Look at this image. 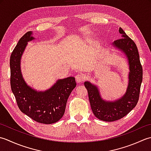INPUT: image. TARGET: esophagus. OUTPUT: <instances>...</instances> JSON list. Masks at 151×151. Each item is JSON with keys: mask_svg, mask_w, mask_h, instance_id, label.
<instances>
[{"mask_svg": "<svg viewBox=\"0 0 151 151\" xmlns=\"http://www.w3.org/2000/svg\"><path fill=\"white\" fill-rule=\"evenodd\" d=\"M85 79V76L83 74H78L76 76V80L77 83H81L84 81Z\"/></svg>", "mask_w": 151, "mask_h": 151, "instance_id": "obj_1", "label": "esophagus"}]
</instances>
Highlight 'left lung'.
<instances>
[{"mask_svg":"<svg viewBox=\"0 0 151 151\" xmlns=\"http://www.w3.org/2000/svg\"><path fill=\"white\" fill-rule=\"evenodd\" d=\"M121 38L112 43L113 46L124 53L129 64L128 85L124 96L113 101L102 99L100 91L95 85L85 81L91 109L96 117L101 121L113 122L121 119L133 109L139 100L140 88L143 79L141 66L137 47L121 28H119Z\"/></svg>","mask_w":151,"mask_h":151,"instance_id":"1","label":"left lung"}]
</instances>
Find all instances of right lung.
<instances>
[{"label": "right lung", "instance_id": "obj_1", "mask_svg": "<svg viewBox=\"0 0 151 151\" xmlns=\"http://www.w3.org/2000/svg\"><path fill=\"white\" fill-rule=\"evenodd\" d=\"M35 39L29 31L21 37L10 56V84L18 107L40 123L53 124L63 117L70 94L76 87L75 78L58 79L45 91H37L26 83L21 72V58L28 42Z\"/></svg>", "mask_w": 151, "mask_h": 151}]
</instances>
